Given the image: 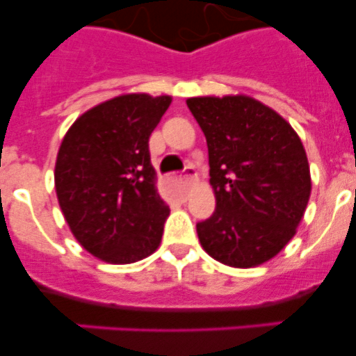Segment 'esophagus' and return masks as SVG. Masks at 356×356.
Instances as JSON below:
<instances>
[{
	"label": "esophagus",
	"instance_id": "1",
	"mask_svg": "<svg viewBox=\"0 0 356 356\" xmlns=\"http://www.w3.org/2000/svg\"><path fill=\"white\" fill-rule=\"evenodd\" d=\"M182 177H184V181L188 182V184H191V182L196 179V170H195V167H191V165H188V167L184 168V175H182Z\"/></svg>",
	"mask_w": 356,
	"mask_h": 356
}]
</instances>
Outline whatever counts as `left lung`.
I'll return each instance as SVG.
<instances>
[{
	"mask_svg": "<svg viewBox=\"0 0 356 356\" xmlns=\"http://www.w3.org/2000/svg\"><path fill=\"white\" fill-rule=\"evenodd\" d=\"M208 146L215 211L196 224L215 260L250 268L270 260L294 234L310 198L307 153L293 127L248 96L189 98Z\"/></svg>",
	"mask_w": 356,
	"mask_h": 356,
	"instance_id": "8db88e82",
	"label": "left lung"
}]
</instances>
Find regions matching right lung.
<instances>
[{
	"instance_id": "right-lung-1",
	"label": "right lung",
	"mask_w": 356,
	"mask_h": 356,
	"mask_svg": "<svg viewBox=\"0 0 356 356\" xmlns=\"http://www.w3.org/2000/svg\"><path fill=\"white\" fill-rule=\"evenodd\" d=\"M170 96L124 95L74 122L56 156L55 188L72 234L108 264H132L156 250L167 204L155 189L149 136Z\"/></svg>"
}]
</instances>
